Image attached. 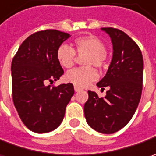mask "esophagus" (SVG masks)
Returning a JSON list of instances; mask_svg holds the SVG:
<instances>
[{"mask_svg":"<svg viewBox=\"0 0 156 156\" xmlns=\"http://www.w3.org/2000/svg\"><path fill=\"white\" fill-rule=\"evenodd\" d=\"M82 89H81V87H77V86H75V92H80V91H81Z\"/></svg>","mask_w":156,"mask_h":156,"instance_id":"34e87169","label":"esophagus"}]
</instances>
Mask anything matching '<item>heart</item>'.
Masks as SVG:
<instances>
[{"instance_id":"1","label":"heart","mask_w":156,"mask_h":156,"mask_svg":"<svg viewBox=\"0 0 156 156\" xmlns=\"http://www.w3.org/2000/svg\"><path fill=\"white\" fill-rule=\"evenodd\" d=\"M75 54L82 55V64L86 67L74 69L65 75V80L77 87H86L97 79L96 71L89 65L101 69L106 63V47L103 42L94 35L78 37L73 42V48L62 44L56 51L59 64L65 69L71 68L75 62Z\"/></svg>"}]
</instances>
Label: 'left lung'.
Segmentation results:
<instances>
[{
	"instance_id": "8db88e82",
	"label": "left lung",
	"mask_w": 156,
	"mask_h": 156,
	"mask_svg": "<svg viewBox=\"0 0 156 156\" xmlns=\"http://www.w3.org/2000/svg\"><path fill=\"white\" fill-rule=\"evenodd\" d=\"M110 37L113 57L106 75L96 84L108 87L104 98L88 91L84 105L87 124L102 134H113L131 120L140 102L142 90L143 59L138 45L122 30L102 27Z\"/></svg>"
}]
</instances>
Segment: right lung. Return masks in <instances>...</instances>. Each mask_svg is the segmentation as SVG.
Listing matches in <instances>:
<instances>
[{"label": "right lung", "mask_w": 156, "mask_h": 156, "mask_svg": "<svg viewBox=\"0 0 156 156\" xmlns=\"http://www.w3.org/2000/svg\"><path fill=\"white\" fill-rule=\"evenodd\" d=\"M70 36L55 29L36 32L21 43L12 61L13 101L22 122L34 133L57 129L75 93L71 83L46 85L63 75L56 51Z\"/></svg>", "instance_id": "right-lung-1"}]
</instances>
